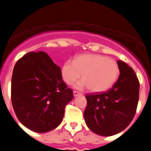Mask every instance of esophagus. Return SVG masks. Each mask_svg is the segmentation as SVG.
<instances>
[{"label": "esophagus", "mask_w": 151, "mask_h": 151, "mask_svg": "<svg viewBox=\"0 0 151 151\" xmlns=\"http://www.w3.org/2000/svg\"><path fill=\"white\" fill-rule=\"evenodd\" d=\"M81 93L78 91H73V95H74V97H77V96L78 95H81Z\"/></svg>", "instance_id": "1"}]
</instances>
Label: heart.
<instances>
[{
	"mask_svg": "<svg viewBox=\"0 0 151 151\" xmlns=\"http://www.w3.org/2000/svg\"><path fill=\"white\" fill-rule=\"evenodd\" d=\"M119 73L117 63L101 54L77 56L73 62L66 61L61 67L63 79L66 84H73L82 74L83 79L77 82L75 88L83 89L88 87L93 92H102L110 88L116 81Z\"/></svg>",
	"mask_w": 151,
	"mask_h": 151,
	"instance_id": "obj_1",
	"label": "heart"
}]
</instances>
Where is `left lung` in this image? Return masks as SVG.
<instances>
[{
    "mask_svg": "<svg viewBox=\"0 0 151 151\" xmlns=\"http://www.w3.org/2000/svg\"><path fill=\"white\" fill-rule=\"evenodd\" d=\"M119 76L107 91L85 96V123L95 134L112 136L129 126L139 99V82L133 69L118 60Z\"/></svg>",
    "mask_w": 151,
    "mask_h": 151,
    "instance_id": "left-lung-1",
    "label": "left lung"
}]
</instances>
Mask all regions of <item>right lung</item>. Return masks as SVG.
Returning a JSON list of instances; mask_svg holds the SVG:
<instances>
[{
  "label": "right lung",
  "instance_id": "obj_1",
  "mask_svg": "<svg viewBox=\"0 0 151 151\" xmlns=\"http://www.w3.org/2000/svg\"><path fill=\"white\" fill-rule=\"evenodd\" d=\"M73 98V90L63 81L60 68L45 52H29L17 62L11 101L17 118L26 128L38 133L56 129Z\"/></svg>",
  "mask_w": 151,
  "mask_h": 151
}]
</instances>
